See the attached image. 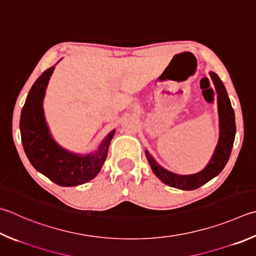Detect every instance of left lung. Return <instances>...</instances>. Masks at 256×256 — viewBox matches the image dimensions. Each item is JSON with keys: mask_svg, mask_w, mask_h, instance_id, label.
<instances>
[{"mask_svg": "<svg viewBox=\"0 0 256 256\" xmlns=\"http://www.w3.org/2000/svg\"><path fill=\"white\" fill-rule=\"evenodd\" d=\"M210 77L218 94L217 100L218 115H220V138H218V144L212 158L206 166V168L194 174H176L158 164L148 151L146 150V156L153 174L162 182L170 186V187L182 190H194L202 187V184H205L209 180L220 174L230 159L236 133L234 110L232 108L230 100L227 96V92L220 78L215 72H210Z\"/></svg>", "mask_w": 256, "mask_h": 256, "instance_id": "1", "label": "left lung"}]
</instances>
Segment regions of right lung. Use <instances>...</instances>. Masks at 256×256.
<instances>
[{
  "instance_id": "1",
  "label": "right lung",
  "mask_w": 256,
  "mask_h": 256,
  "mask_svg": "<svg viewBox=\"0 0 256 256\" xmlns=\"http://www.w3.org/2000/svg\"><path fill=\"white\" fill-rule=\"evenodd\" d=\"M54 66L44 70L32 85L23 106L20 132L23 148L36 171L62 187L82 184L94 179L108 156L115 130L108 133L94 153L80 156L58 146L51 136L44 114V98Z\"/></svg>"
}]
</instances>
